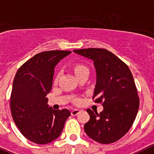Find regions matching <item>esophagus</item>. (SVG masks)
Segmentation results:
<instances>
[{"instance_id":"1","label":"esophagus","mask_w":154,"mask_h":154,"mask_svg":"<svg viewBox=\"0 0 154 154\" xmlns=\"http://www.w3.org/2000/svg\"><path fill=\"white\" fill-rule=\"evenodd\" d=\"M79 112H80L79 109H73V110H72L71 114H72V116H76V115H78V114L79 113Z\"/></svg>"}]
</instances>
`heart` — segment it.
<instances>
[{"instance_id":"obj_1","label":"heart","mask_w":154,"mask_h":154,"mask_svg":"<svg viewBox=\"0 0 154 154\" xmlns=\"http://www.w3.org/2000/svg\"><path fill=\"white\" fill-rule=\"evenodd\" d=\"M86 68L85 66H82V65H78V66H76L75 67V73H78L79 72L82 71V70L83 69H85Z\"/></svg>"}]
</instances>
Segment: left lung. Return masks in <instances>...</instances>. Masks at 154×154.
I'll return each mask as SVG.
<instances>
[{"label": "left lung", "instance_id": "1", "mask_svg": "<svg viewBox=\"0 0 154 154\" xmlns=\"http://www.w3.org/2000/svg\"><path fill=\"white\" fill-rule=\"evenodd\" d=\"M91 60L96 71L93 99L103 102L100 113L88 109L90 119L85 124L87 135L100 144H111L123 137L134 122L139 97L128 66L110 51L101 48L74 50Z\"/></svg>", "mask_w": 154, "mask_h": 154}]
</instances>
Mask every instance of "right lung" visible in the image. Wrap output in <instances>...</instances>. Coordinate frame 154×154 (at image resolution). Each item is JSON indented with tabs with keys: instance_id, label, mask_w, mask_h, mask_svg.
Returning <instances> with one entry per match:
<instances>
[{
	"instance_id": "add662e5",
	"label": "right lung",
	"mask_w": 154,
	"mask_h": 154,
	"mask_svg": "<svg viewBox=\"0 0 154 154\" xmlns=\"http://www.w3.org/2000/svg\"><path fill=\"white\" fill-rule=\"evenodd\" d=\"M70 54L66 51L39 53L16 74L10 97L11 113L20 132L33 143L46 144L57 138L71 115L66 109L55 110L49 106L46 97L52 88L55 66Z\"/></svg>"
}]
</instances>
